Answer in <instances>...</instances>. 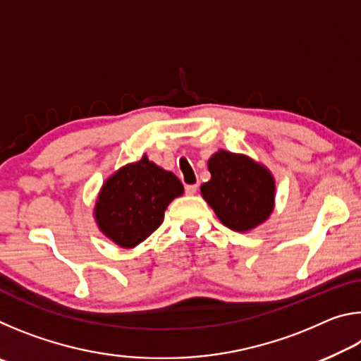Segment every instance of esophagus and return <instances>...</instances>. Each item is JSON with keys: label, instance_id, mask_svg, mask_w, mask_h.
I'll use <instances>...</instances> for the list:
<instances>
[{"label": "esophagus", "instance_id": "esophagus-1", "mask_svg": "<svg viewBox=\"0 0 361 361\" xmlns=\"http://www.w3.org/2000/svg\"><path fill=\"white\" fill-rule=\"evenodd\" d=\"M195 192H197V185H188L186 186V194L188 195H194Z\"/></svg>", "mask_w": 361, "mask_h": 361}]
</instances>
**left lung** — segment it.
Listing matches in <instances>:
<instances>
[{
	"label": "left lung",
	"mask_w": 361,
	"mask_h": 361,
	"mask_svg": "<svg viewBox=\"0 0 361 361\" xmlns=\"http://www.w3.org/2000/svg\"><path fill=\"white\" fill-rule=\"evenodd\" d=\"M209 172L200 194L226 228L248 232L267 221L276 207V180L266 166L219 149L209 159Z\"/></svg>",
	"instance_id": "obj_1"
}]
</instances>
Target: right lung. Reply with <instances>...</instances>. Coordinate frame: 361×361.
I'll return each instance as SVG.
<instances>
[{
	"label": "right lung",
	"mask_w": 361,
	"mask_h": 361,
	"mask_svg": "<svg viewBox=\"0 0 361 361\" xmlns=\"http://www.w3.org/2000/svg\"><path fill=\"white\" fill-rule=\"evenodd\" d=\"M183 192L172 172L143 154L103 181L94 207L95 223L116 245L133 248L162 224L169 204Z\"/></svg>",
	"instance_id": "right-lung-1"
}]
</instances>
